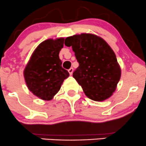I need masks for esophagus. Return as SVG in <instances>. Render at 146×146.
Wrapping results in <instances>:
<instances>
[{
	"label": "esophagus",
	"mask_w": 146,
	"mask_h": 146,
	"mask_svg": "<svg viewBox=\"0 0 146 146\" xmlns=\"http://www.w3.org/2000/svg\"><path fill=\"white\" fill-rule=\"evenodd\" d=\"M73 68H70L69 69H68V73H69V74L71 75L73 74Z\"/></svg>",
	"instance_id": "esophagus-1"
}]
</instances>
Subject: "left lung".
<instances>
[{"label":"left lung","instance_id":"left-lung-1","mask_svg":"<svg viewBox=\"0 0 146 146\" xmlns=\"http://www.w3.org/2000/svg\"><path fill=\"white\" fill-rule=\"evenodd\" d=\"M64 44L74 51L79 66L73 76L86 96L97 102L109 98L121 77V68L109 45L90 33L68 37Z\"/></svg>","mask_w":146,"mask_h":146}]
</instances>
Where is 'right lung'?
I'll return each instance as SVG.
<instances>
[{"label": "right lung", "mask_w": 146, "mask_h": 146, "mask_svg": "<svg viewBox=\"0 0 146 146\" xmlns=\"http://www.w3.org/2000/svg\"><path fill=\"white\" fill-rule=\"evenodd\" d=\"M64 38L48 39L36 48L25 68V80L28 88L42 100H51L59 91L64 80L69 76L62 66L60 51Z\"/></svg>", "instance_id": "add662e5"}]
</instances>
